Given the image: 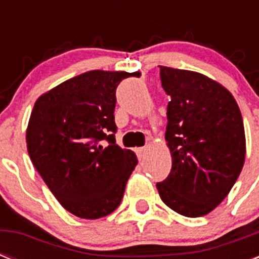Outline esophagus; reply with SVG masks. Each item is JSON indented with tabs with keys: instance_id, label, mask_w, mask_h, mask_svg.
<instances>
[{
	"instance_id": "esophagus-1",
	"label": "esophagus",
	"mask_w": 259,
	"mask_h": 259,
	"mask_svg": "<svg viewBox=\"0 0 259 259\" xmlns=\"http://www.w3.org/2000/svg\"><path fill=\"white\" fill-rule=\"evenodd\" d=\"M146 150H148V148H146V146L138 148V149H137V156H138V158H140V160H141V158H144V156H145V153H146Z\"/></svg>"
}]
</instances>
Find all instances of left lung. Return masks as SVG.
Instances as JSON below:
<instances>
[{
    "mask_svg": "<svg viewBox=\"0 0 259 259\" xmlns=\"http://www.w3.org/2000/svg\"><path fill=\"white\" fill-rule=\"evenodd\" d=\"M160 67L170 97L165 140L172 169L157 183L161 200L188 218L221 204L235 184L246 156L241 110L229 90L205 75Z\"/></svg>",
    "mask_w": 259,
    "mask_h": 259,
    "instance_id": "8db88e82",
    "label": "left lung"
}]
</instances>
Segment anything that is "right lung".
I'll list each match as a JSON object with an SVG mask.
<instances>
[{
    "label": "right lung",
    "instance_id": "obj_1",
    "mask_svg": "<svg viewBox=\"0 0 259 259\" xmlns=\"http://www.w3.org/2000/svg\"><path fill=\"white\" fill-rule=\"evenodd\" d=\"M137 72L94 70L60 83L33 106L26 148L59 203L83 219L106 217L121 204L137 165L115 144V90Z\"/></svg>",
    "mask_w": 259,
    "mask_h": 259
}]
</instances>
